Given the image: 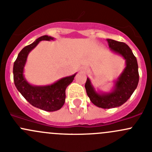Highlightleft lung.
Listing matches in <instances>:
<instances>
[{
    "mask_svg": "<svg viewBox=\"0 0 152 152\" xmlns=\"http://www.w3.org/2000/svg\"><path fill=\"white\" fill-rule=\"evenodd\" d=\"M109 47L114 53L121 55L126 60V67L115 81L113 90L109 93L96 92L87 78L85 89L93 104L103 109H110L124 104L137 88L139 82L138 65L137 59L131 48L126 43L107 39Z\"/></svg>",
    "mask_w": 152,
    "mask_h": 152,
    "instance_id": "obj_1",
    "label": "left lung"
}]
</instances>
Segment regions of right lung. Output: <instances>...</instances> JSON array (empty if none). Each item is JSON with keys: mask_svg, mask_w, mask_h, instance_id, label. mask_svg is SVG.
I'll list each match as a JSON object with an SVG mask.
<instances>
[{"mask_svg": "<svg viewBox=\"0 0 152 152\" xmlns=\"http://www.w3.org/2000/svg\"><path fill=\"white\" fill-rule=\"evenodd\" d=\"M52 37L44 35L37 39L33 43L27 45L18 53L14 62V82L18 91L34 107L47 112L59 110L65 102V90L73 82L76 73L62 78L53 84L45 86H37L29 84L23 75L24 67L28 53L42 40H53Z\"/></svg>", "mask_w": 152, "mask_h": 152, "instance_id": "obj_1", "label": "right lung"}]
</instances>
